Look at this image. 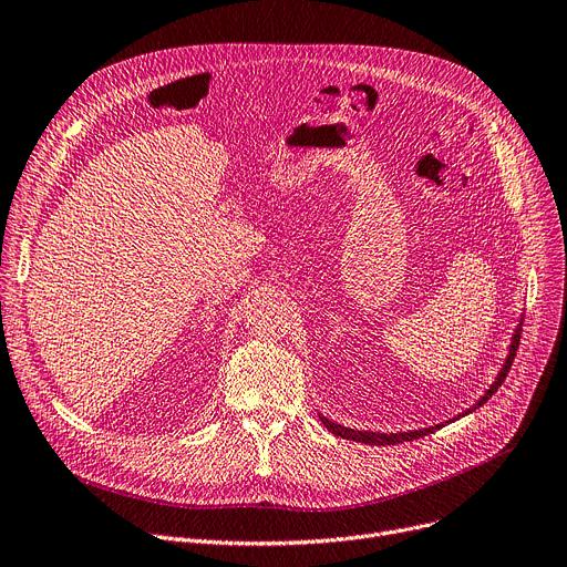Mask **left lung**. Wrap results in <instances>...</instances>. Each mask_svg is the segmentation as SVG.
Wrapping results in <instances>:
<instances>
[{
    "label": "left lung",
    "mask_w": 567,
    "mask_h": 567,
    "mask_svg": "<svg viewBox=\"0 0 567 567\" xmlns=\"http://www.w3.org/2000/svg\"><path fill=\"white\" fill-rule=\"evenodd\" d=\"M519 338H522V326H517V331H515V336H513V342H511V351H508V359H505V363H503V368H501V372H498V377H496V381L489 385V391L475 402L471 409H466L462 415H466V413H471V411H475L478 406H483L498 389H501V383L505 381V377H508V372H511V365H513V361H515V355H517V349H519ZM321 423L326 425V430L329 432H333L336 436H342V439H349V441H359V443H368V445H395V443H402V441H413V439H421V436H425V434H430V432H434L436 427H441V425H436V427H427V430H413V432H398V434H381V432H361V430H351V427H342V425H338V423H333V421H329V419H323L321 415Z\"/></svg>",
    "instance_id": "1"
}]
</instances>
